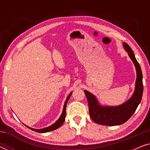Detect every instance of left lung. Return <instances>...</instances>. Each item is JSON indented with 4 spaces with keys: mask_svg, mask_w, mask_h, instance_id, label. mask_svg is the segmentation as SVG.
<instances>
[{
    "mask_svg": "<svg viewBox=\"0 0 150 150\" xmlns=\"http://www.w3.org/2000/svg\"><path fill=\"white\" fill-rule=\"evenodd\" d=\"M125 50L134 63L137 71V79L134 93L126 102L118 106H103L97 98L87 90H84L89 104V115L96 124L104 126H117L124 124L134 114L142 99L143 85V74L140 65L134 54L126 43H123Z\"/></svg>",
    "mask_w": 150,
    "mask_h": 150,
    "instance_id": "8db88e82",
    "label": "left lung"
}]
</instances>
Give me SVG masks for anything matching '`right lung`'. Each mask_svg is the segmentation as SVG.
I'll return each instance as SVG.
<instances>
[{"mask_svg":"<svg viewBox=\"0 0 150 150\" xmlns=\"http://www.w3.org/2000/svg\"><path fill=\"white\" fill-rule=\"evenodd\" d=\"M71 93H72V92L70 93L69 94V96H67V98H66V100H65V102L64 103V106H63V112L62 113H61L60 117H59L57 121L54 124L51 125V126H48V127H46V128H41V129H35V128H30L29 126H27L26 125L25 126L28 128L30 130L35 131V132H39V133H45V132H50V131H52V130H56V129L59 128V127H61L62 126L63 122H64L65 121V115H66V106H67V101H68L69 98H70V96L71 95Z\"/></svg>","mask_w":150,"mask_h":150,"instance_id":"obj_1","label":"right lung"}]
</instances>
